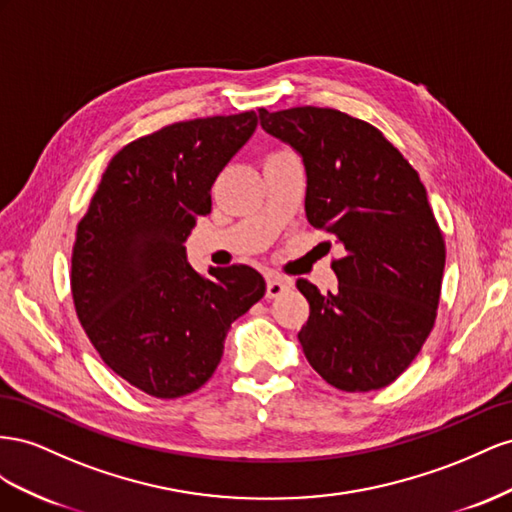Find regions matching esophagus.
Wrapping results in <instances>:
<instances>
[{
	"instance_id": "esophagus-1",
	"label": "esophagus",
	"mask_w": 512,
	"mask_h": 512,
	"mask_svg": "<svg viewBox=\"0 0 512 512\" xmlns=\"http://www.w3.org/2000/svg\"><path fill=\"white\" fill-rule=\"evenodd\" d=\"M291 287L289 279H281V276H270L268 285H266V296L268 298H279L281 294Z\"/></svg>"
}]
</instances>
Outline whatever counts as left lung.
<instances>
[{"instance_id": "obj_1", "label": "left lung", "mask_w": 512, "mask_h": 512, "mask_svg": "<svg viewBox=\"0 0 512 512\" xmlns=\"http://www.w3.org/2000/svg\"><path fill=\"white\" fill-rule=\"evenodd\" d=\"M259 124L302 156L306 218L345 248L332 261L337 294L298 281L311 304L302 352L334 388H384L420 352L440 302L446 246L425 186L375 126L337 109H259Z\"/></svg>"}]
</instances>
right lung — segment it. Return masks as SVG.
Returning a JSON list of instances; mask_svg holds the SVG:
<instances>
[{"label": "right lung", "instance_id": "add662e5", "mask_svg": "<svg viewBox=\"0 0 512 512\" xmlns=\"http://www.w3.org/2000/svg\"><path fill=\"white\" fill-rule=\"evenodd\" d=\"M257 113L165 126L111 158L77 227L70 287L81 326L107 367L156 399L195 392L221 362L233 321L264 298L248 266L186 259L195 216L218 173L253 137Z\"/></svg>", "mask_w": 512, "mask_h": 512}]
</instances>
